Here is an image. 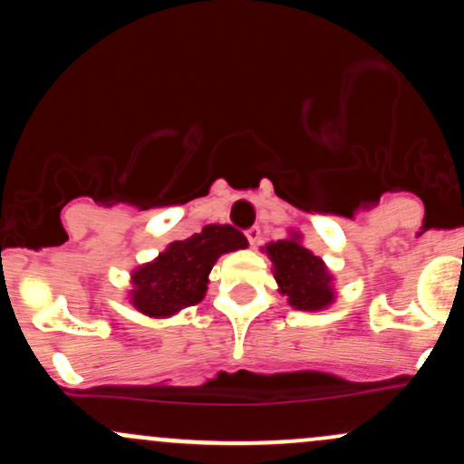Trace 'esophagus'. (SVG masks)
Segmentation results:
<instances>
[{"mask_svg": "<svg viewBox=\"0 0 464 464\" xmlns=\"http://www.w3.org/2000/svg\"><path fill=\"white\" fill-rule=\"evenodd\" d=\"M259 237H262V233H259L257 227H251L246 231V240H248V244H251V246H257Z\"/></svg>", "mask_w": 464, "mask_h": 464, "instance_id": "obj_1", "label": "esophagus"}]
</instances>
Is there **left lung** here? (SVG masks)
<instances>
[{
    "mask_svg": "<svg viewBox=\"0 0 464 464\" xmlns=\"http://www.w3.org/2000/svg\"><path fill=\"white\" fill-rule=\"evenodd\" d=\"M273 262V275L279 293L286 295L288 306L306 313H319L337 299L334 277L325 262L304 246L302 233L288 231V237L268 242L262 248Z\"/></svg>",
    "mask_w": 464,
    "mask_h": 464,
    "instance_id": "1",
    "label": "left lung"
}]
</instances>
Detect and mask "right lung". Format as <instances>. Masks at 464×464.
Listing matches in <instances>:
<instances>
[{
	"mask_svg": "<svg viewBox=\"0 0 464 464\" xmlns=\"http://www.w3.org/2000/svg\"><path fill=\"white\" fill-rule=\"evenodd\" d=\"M246 246V237L231 224H207L200 233L171 242L151 262L136 266L127 299L147 317H174L205 299L208 273L218 257Z\"/></svg>",
	"mask_w": 464,
	"mask_h": 464,
	"instance_id": "1",
	"label": "right lung"
}]
</instances>
